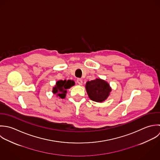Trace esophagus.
<instances>
[{
  "label": "esophagus",
  "instance_id": "esophagus-1",
  "mask_svg": "<svg viewBox=\"0 0 160 160\" xmlns=\"http://www.w3.org/2000/svg\"><path fill=\"white\" fill-rule=\"evenodd\" d=\"M77 82H78V84L79 85H82V81L81 79L78 78V79H77Z\"/></svg>",
  "mask_w": 160,
  "mask_h": 160
}]
</instances>
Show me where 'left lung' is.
Here are the masks:
<instances>
[{
  "mask_svg": "<svg viewBox=\"0 0 160 160\" xmlns=\"http://www.w3.org/2000/svg\"><path fill=\"white\" fill-rule=\"evenodd\" d=\"M86 89L89 98L98 102L105 101L111 91L108 84L101 79L88 81Z\"/></svg>",
  "mask_w": 160,
  "mask_h": 160,
  "instance_id": "8db88e82",
  "label": "left lung"
}]
</instances>
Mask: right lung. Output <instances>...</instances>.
Masks as SVG:
<instances>
[{
  "instance_id": "1",
  "label": "right lung",
  "mask_w": 160,
  "mask_h": 160,
  "mask_svg": "<svg viewBox=\"0 0 160 160\" xmlns=\"http://www.w3.org/2000/svg\"><path fill=\"white\" fill-rule=\"evenodd\" d=\"M74 85V82L71 80L58 81L53 89V92L54 94L57 93V96L63 99L66 96V93L67 92L66 90Z\"/></svg>"
}]
</instances>
